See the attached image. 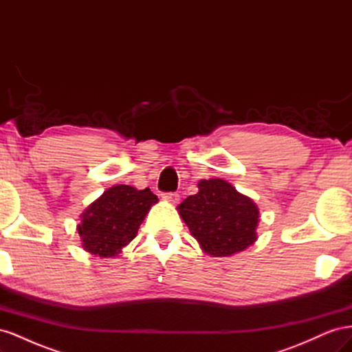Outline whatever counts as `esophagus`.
<instances>
[{"label":"esophagus","mask_w":352,"mask_h":352,"mask_svg":"<svg viewBox=\"0 0 352 352\" xmlns=\"http://www.w3.org/2000/svg\"><path fill=\"white\" fill-rule=\"evenodd\" d=\"M163 199H164L166 202H170V204H176V202L179 201V194H176V192L163 194Z\"/></svg>","instance_id":"obj_1"}]
</instances>
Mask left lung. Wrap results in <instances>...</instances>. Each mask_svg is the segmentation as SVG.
<instances>
[{"label": "left lung", "instance_id": "left-lung-1", "mask_svg": "<svg viewBox=\"0 0 352 352\" xmlns=\"http://www.w3.org/2000/svg\"><path fill=\"white\" fill-rule=\"evenodd\" d=\"M177 211L211 257H230L258 239L257 204L223 179H201L198 192L180 202Z\"/></svg>", "mask_w": 352, "mask_h": 352}]
</instances>
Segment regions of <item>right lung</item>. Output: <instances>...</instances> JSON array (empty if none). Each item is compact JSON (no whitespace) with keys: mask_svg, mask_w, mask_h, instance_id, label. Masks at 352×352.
I'll return each instance as SVG.
<instances>
[{"mask_svg":"<svg viewBox=\"0 0 352 352\" xmlns=\"http://www.w3.org/2000/svg\"><path fill=\"white\" fill-rule=\"evenodd\" d=\"M158 198L150 189L114 185L83 210L78 232L82 248L95 257L110 258L135 239L138 229Z\"/></svg>","mask_w":352,"mask_h":352,"instance_id":"right-lung-1","label":"right lung"}]
</instances>
